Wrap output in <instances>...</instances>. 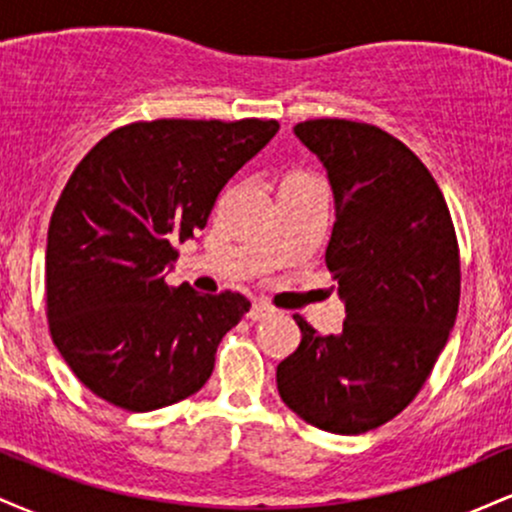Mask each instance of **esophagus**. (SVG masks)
<instances>
[{
    "mask_svg": "<svg viewBox=\"0 0 512 512\" xmlns=\"http://www.w3.org/2000/svg\"><path fill=\"white\" fill-rule=\"evenodd\" d=\"M274 315V308H269L267 303H262V301H255L252 303V308H250V313H248V317L252 322H262V320H267V317H272Z\"/></svg>",
    "mask_w": 512,
    "mask_h": 512,
    "instance_id": "esophagus-1",
    "label": "esophagus"
}]
</instances>
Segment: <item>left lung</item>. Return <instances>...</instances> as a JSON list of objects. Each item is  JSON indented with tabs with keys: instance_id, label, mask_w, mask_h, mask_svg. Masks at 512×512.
Wrapping results in <instances>:
<instances>
[{
	"instance_id": "1",
	"label": "left lung",
	"mask_w": 512,
	"mask_h": 512,
	"mask_svg": "<svg viewBox=\"0 0 512 512\" xmlns=\"http://www.w3.org/2000/svg\"><path fill=\"white\" fill-rule=\"evenodd\" d=\"M293 132L334 192L325 262L346 320L317 334L293 315L303 337L276 387L310 426L358 436L407 409L436 366L460 305V248L438 182L385 129L322 117Z\"/></svg>"
}]
</instances>
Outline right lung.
<instances>
[{
	"instance_id": "1",
	"label": "right lung",
	"mask_w": 512,
	"mask_h": 512,
	"mask_svg": "<svg viewBox=\"0 0 512 512\" xmlns=\"http://www.w3.org/2000/svg\"><path fill=\"white\" fill-rule=\"evenodd\" d=\"M276 132L279 122L257 117L132 122L69 175L48 228L45 301L52 342L93 395L154 411L207 383L250 301L170 289L166 269Z\"/></svg>"
}]
</instances>
